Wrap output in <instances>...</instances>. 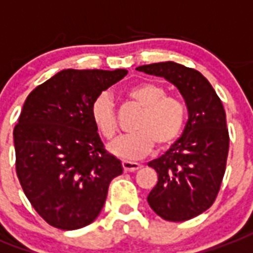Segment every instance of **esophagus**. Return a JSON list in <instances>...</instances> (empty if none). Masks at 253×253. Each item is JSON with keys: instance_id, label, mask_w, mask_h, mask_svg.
Listing matches in <instances>:
<instances>
[{"instance_id": "obj_1", "label": "esophagus", "mask_w": 253, "mask_h": 253, "mask_svg": "<svg viewBox=\"0 0 253 253\" xmlns=\"http://www.w3.org/2000/svg\"><path fill=\"white\" fill-rule=\"evenodd\" d=\"M122 166L125 171H135L141 168V165L136 162H130V161H122Z\"/></svg>"}]
</instances>
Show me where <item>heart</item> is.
I'll use <instances>...</instances> for the list:
<instances>
[{
  "instance_id": "obj_1",
  "label": "heart",
  "mask_w": 253,
  "mask_h": 253,
  "mask_svg": "<svg viewBox=\"0 0 253 253\" xmlns=\"http://www.w3.org/2000/svg\"><path fill=\"white\" fill-rule=\"evenodd\" d=\"M126 98L142 108L130 135L123 136L110 146L112 154L125 160H138L151 149H166L177 141L184 130L188 107L177 95H169L164 85L154 82H141L126 89ZM91 117L107 141L119 134L117 108L111 95L102 92L91 106Z\"/></svg>"
}]
</instances>
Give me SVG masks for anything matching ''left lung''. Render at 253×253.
Instances as JSON below:
<instances>
[{"label":"left lung","instance_id":"1","mask_svg":"<svg viewBox=\"0 0 253 253\" xmlns=\"http://www.w3.org/2000/svg\"><path fill=\"white\" fill-rule=\"evenodd\" d=\"M136 69L169 80L188 106L182 136L162 157L149 162L158 182L147 197L164 220L186 221L212 207L221 188L229 151L225 110L211 83L196 69L173 61Z\"/></svg>","mask_w":253,"mask_h":253}]
</instances>
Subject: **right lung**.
<instances>
[{
  "instance_id": "add662e5",
  "label": "right lung",
  "mask_w": 253,
  "mask_h": 253,
  "mask_svg": "<svg viewBox=\"0 0 253 253\" xmlns=\"http://www.w3.org/2000/svg\"><path fill=\"white\" fill-rule=\"evenodd\" d=\"M126 69H64L33 89L14 127L16 173L24 193L49 225H88L123 173L91 117L95 98L125 78Z\"/></svg>"
}]
</instances>
